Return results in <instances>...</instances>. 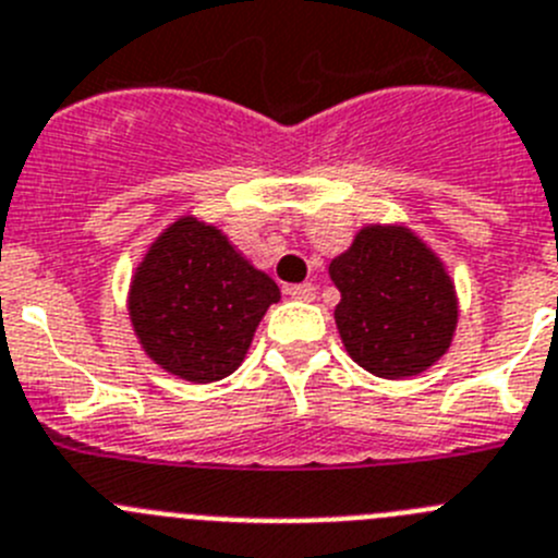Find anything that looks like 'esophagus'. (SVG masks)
<instances>
[{
    "label": "esophagus",
    "mask_w": 558,
    "mask_h": 558,
    "mask_svg": "<svg viewBox=\"0 0 558 558\" xmlns=\"http://www.w3.org/2000/svg\"><path fill=\"white\" fill-rule=\"evenodd\" d=\"M286 294L294 300H314L316 298V286L314 283H294L286 286Z\"/></svg>",
    "instance_id": "34e87169"
}]
</instances>
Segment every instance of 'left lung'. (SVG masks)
Here are the masks:
<instances>
[{"label": "left lung", "instance_id": "8db88e82", "mask_svg": "<svg viewBox=\"0 0 558 558\" xmlns=\"http://www.w3.org/2000/svg\"><path fill=\"white\" fill-rule=\"evenodd\" d=\"M336 328L350 359L378 378L425 373L448 353L459 303L441 260L409 228L369 225L330 260Z\"/></svg>", "mask_w": 558, "mask_h": 558}]
</instances>
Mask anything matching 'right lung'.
Here are the masks:
<instances>
[{
    "label": "right lung",
    "instance_id": "1",
    "mask_svg": "<svg viewBox=\"0 0 558 558\" xmlns=\"http://www.w3.org/2000/svg\"><path fill=\"white\" fill-rule=\"evenodd\" d=\"M280 300L214 225L183 217L155 239L130 286L128 311L144 353L167 373L214 384L233 373L255 328Z\"/></svg>",
    "mask_w": 558,
    "mask_h": 558
}]
</instances>
